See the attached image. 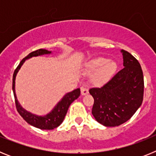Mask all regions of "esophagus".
Here are the masks:
<instances>
[{
	"instance_id": "obj_1",
	"label": "esophagus",
	"mask_w": 156,
	"mask_h": 156,
	"mask_svg": "<svg viewBox=\"0 0 156 156\" xmlns=\"http://www.w3.org/2000/svg\"><path fill=\"white\" fill-rule=\"evenodd\" d=\"M89 93V91H88V89L86 87H81V94L82 95H86L87 94Z\"/></svg>"
}]
</instances>
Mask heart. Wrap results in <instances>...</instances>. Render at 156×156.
Instances as JSON below:
<instances>
[{"label": "heart", "instance_id": "1", "mask_svg": "<svg viewBox=\"0 0 156 156\" xmlns=\"http://www.w3.org/2000/svg\"><path fill=\"white\" fill-rule=\"evenodd\" d=\"M116 69V62L105 57L95 58L85 64V71L88 73L97 71L92 78L93 82L97 84H102L109 80Z\"/></svg>", "mask_w": 156, "mask_h": 156}]
</instances>
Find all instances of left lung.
<instances>
[{
	"label": "left lung",
	"instance_id": "left-lung-1",
	"mask_svg": "<svg viewBox=\"0 0 156 156\" xmlns=\"http://www.w3.org/2000/svg\"><path fill=\"white\" fill-rule=\"evenodd\" d=\"M123 66L101 87L89 90L94 98L92 115L103 126H116L129 120L139 108L144 96V76L140 63L121 50Z\"/></svg>",
	"mask_w": 156,
	"mask_h": 156
}]
</instances>
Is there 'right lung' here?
Returning <instances> with one entry per match:
<instances>
[{
  "label": "right lung",
  "mask_w": 156,
  "mask_h": 156,
  "mask_svg": "<svg viewBox=\"0 0 156 156\" xmlns=\"http://www.w3.org/2000/svg\"><path fill=\"white\" fill-rule=\"evenodd\" d=\"M50 54H51V51H49L45 50V49H39V50H37L29 54L27 57H25L20 62L16 69L14 72L13 79H12V90H13L18 112L20 114V115L25 120L28 122L29 124L37 128H39L41 129H53L58 127L59 125H61V123L64 120L65 116L67 113L68 108L71 103L73 102L74 101L78 98L80 95V88H77L73 91L66 94L64 97L59 101L58 104L54 107L53 109L45 115H37L31 113L30 112L27 111L25 108H23L21 105L19 104L16 94V78L18 72L21 69L22 66L27 59L31 58L33 57H37V56L44 55H50Z\"/></svg>",
  "instance_id": "add662e5"
}]
</instances>
